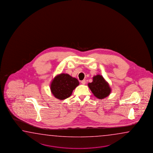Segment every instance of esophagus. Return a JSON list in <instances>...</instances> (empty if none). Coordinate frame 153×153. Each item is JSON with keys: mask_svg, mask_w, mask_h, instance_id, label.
Masks as SVG:
<instances>
[{"mask_svg": "<svg viewBox=\"0 0 153 153\" xmlns=\"http://www.w3.org/2000/svg\"><path fill=\"white\" fill-rule=\"evenodd\" d=\"M81 83L82 84V85H85V84H86V80H82V81H81Z\"/></svg>", "mask_w": 153, "mask_h": 153, "instance_id": "1", "label": "esophagus"}]
</instances>
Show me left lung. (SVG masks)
Here are the masks:
<instances>
[{
  "label": "left lung",
  "mask_w": 153,
  "mask_h": 153,
  "mask_svg": "<svg viewBox=\"0 0 153 153\" xmlns=\"http://www.w3.org/2000/svg\"><path fill=\"white\" fill-rule=\"evenodd\" d=\"M88 86L94 96L99 99L105 98L111 93L109 84L101 75L94 76L93 81L88 83Z\"/></svg>",
  "instance_id": "8db88e82"
}]
</instances>
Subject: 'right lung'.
Returning <instances> with one entry per match:
<instances>
[{
    "mask_svg": "<svg viewBox=\"0 0 153 153\" xmlns=\"http://www.w3.org/2000/svg\"><path fill=\"white\" fill-rule=\"evenodd\" d=\"M79 85L77 79L68 74L61 73L56 76L51 81V90L56 98L63 100L71 96L73 91Z\"/></svg>",
    "mask_w": 153,
    "mask_h": 153,
    "instance_id": "1",
    "label": "right lung"
}]
</instances>
